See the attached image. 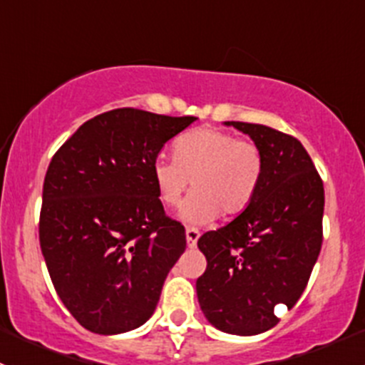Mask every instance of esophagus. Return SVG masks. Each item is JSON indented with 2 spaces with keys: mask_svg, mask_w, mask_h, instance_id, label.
<instances>
[{
  "mask_svg": "<svg viewBox=\"0 0 365 365\" xmlns=\"http://www.w3.org/2000/svg\"><path fill=\"white\" fill-rule=\"evenodd\" d=\"M185 238H187V247L194 249L197 244V238H200V231H197L196 227H187Z\"/></svg>",
  "mask_w": 365,
  "mask_h": 365,
  "instance_id": "esophagus-1",
  "label": "esophagus"
}]
</instances>
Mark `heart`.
<instances>
[{"mask_svg": "<svg viewBox=\"0 0 365 365\" xmlns=\"http://www.w3.org/2000/svg\"><path fill=\"white\" fill-rule=\"evenodd\" d=\"M159 201L175 208L183 192H194L180 210L187 224L203 226L224 215L240 213L251 205L263 178V157L251 141L219 128H196L175 143V159L159 155L152 164Z\"/></svg>", "mask_w": 365, "mask_h": 365, "instance_id": "1", "label": "heart"}]
</instances>
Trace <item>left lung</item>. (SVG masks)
<instances>
[{
    "label": "left lung",
    "mask_w": 365,
    "mask_h": 365,
    "mask_svg": "<svg viewBox=\"0 0 365 365\" xmlns=\"http://www.w3.org/2000/svg\"><path fill=\"white\" fill-rule=\"evenodd\" d=\"M252 139L263 178L251 205L197 240L206 270L197 300L215 329L257 336L279 323L304 293L322 251L323 182L302 143L257 123L224 121Z\"/></svg>",
    "instance_id": "1"
}]
</instances>
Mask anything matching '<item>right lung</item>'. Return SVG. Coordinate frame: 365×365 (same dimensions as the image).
<instances>
[{
  "label": "right lung",
  "mask_w": 365,
  "mask_h": 365,
  "mask_svg": "<svg viewBox=\"0 0 365 365\" xmlns=\"http://www.w3.org/2000/svg\"><path fill=\"white\" fill-rule=\"evenodd\" d=\"M196 120L114 109L81 125L51 160L40 247L58 297L90 332H128L155 311L187 244L165 217L152 164Z\"/></svg>",
  "instance_id": "add662e5"
}]
</instances>
